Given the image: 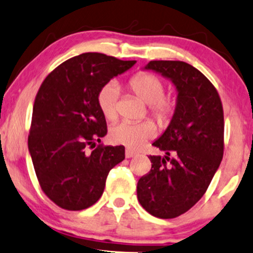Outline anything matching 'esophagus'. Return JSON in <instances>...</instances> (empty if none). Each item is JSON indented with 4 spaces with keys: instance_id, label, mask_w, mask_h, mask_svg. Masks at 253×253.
<instances>
[{
    "instance_id": "34e87169",
    "label": "esophagus",
    "mask_w": 253,
    "mask_h": 253,
    "mask_svg": "<svg viewBox=\"0 0 253 253\" xmlns=\"http://www.w3.org/2000/svg\"><path fill=\"white\" fill-rule=\"evenodd\" d=\"M135 155H136V153L134 152V151H132V150L127 149L126 151H125V156H126V158H132V157H134Z\"/></svg>"
}]
</instances>
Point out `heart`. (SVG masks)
I'll use <instances>...</instances> for the list:
<instances>
[{
    "label": "heart",
    "mask_w": 253,
    "mask_h": 253,
    "mask_svg": "<svg viewBox=\"0 0 253 253\" xmlns=\"http://www.w3.org/2000/svg\"><path fill=\"white\" fill-rule=\"evenodd\" d=\"M128 88L133 94L149 104L151 117L161 126H167L171 123L178 108V100L173 95H165L167 86L161 77L146 71L138 72L129 80ZM119 94L120 89L114 82L107 83L97 94L98 108L108 121L118 118ZM155 130L156 127L152 121L139 124L123 121L112 127L109 136L113 143L136 150L152 138Z\"/></svg>",
    "instance_id": "obj_1"
}]
</instances>
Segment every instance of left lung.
<instances>
[{
  "label": "left lung",
  "instance_id": "8db88e82",
  "mask_svg": "<svg viewBox=\"0 0 253 253\" xmlns=\"http://www.w3.org/2000/svg\"><path fill=\"white\" fill-rule=\"evenodd\" d=\"M145 69L161 72L175 83L178 108L163 135L152 144L167 156H149L152 167L138 181L136 195L151 215L173 219L205 195L221 163L222 103L213 83L190 64L151 60Z\"/></svg>",
  "mask_w": 253,
  "mask_h": 253
}]
</instances>
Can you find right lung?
Returning <instances> with one entry per match:
<instances>
[{"mask_svg": "<svg viewBox=\"0 0 253 253\" xmlns=\"http://www.w3.org/2000/svg\"><path fill=\"white\" fill-rule=\"evenodd\" d=\"M135 63L83 53L58 65L38 90L28 149L40 188L58 207L82 211L96 203L109 171L125 159L121 145L96 146L107 134L97 94Z\"/></svg>", "mask_w": 253, "mask_h": 253, "instance_id": "obj_1", "label": "right lung"}]
</instances>
